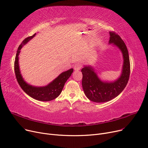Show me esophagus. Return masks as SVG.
I'll use <instances>...</instances> for the list:
<instances>
[{
    "instance_id": "esophagus-1",
    "label": "esophagus",
    "mask_w": 148,
    "mask_h": 148,
    "mask_svg": "<svg viewBox=\"0 0 148 148\" xmlns=\"http://www.w3.org/2000/svg\"><path fill=\"white\" fill-rule=\"evenodd\" d=\"M82 64H80V63H77V64H75L74 66V69L75 70V71H79V70H80L82 68Z\"/></svg>"
}]
</instances>
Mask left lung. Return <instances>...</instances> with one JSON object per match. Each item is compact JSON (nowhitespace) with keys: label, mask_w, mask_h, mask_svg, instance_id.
<instances>
[{"label":"left lung","mask_w":148,"mask_h":148,"mask_svg":"<svg viewBox=\"0 0 148 148\" xmlns=\"http://www.w3.org/2000/svg\"><path fill=\"white\" fill-rule=\"evenodd\" d=\"M109 35L108 44L116 46L122 54L121 73L114 80H103L93 66H84L81 71L83 74L82 87L86 97L93 102L105 103L118 96L126 87L129 80L130 64L127 46L118 34L110 32Z\"/></svg>","instance_id":"1"}]
</instances>
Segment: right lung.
<instances>
[{
	"instance_id": "1",
	"label": "right lung",
	"mask_w": 148,
	"mask_h": 148,
	"mask_svg": "<svg viewBox=\"0 0 148 148\" xmlns=\"http://www.w3.org/2000/svg\"><path fill=\"white\" fill-rule=\"evenodd\" d=\"M35 35L36 34L33 36L26 38L19 45L14 62L15 74L20 87L29 96L41 101H49L56 98L60 94L65 83L73 72V68L62 73L55 79L44 86H35L27 83L21 74L19 66V54L23 47L32 40Z\"/></svg>"
}]
</instances>
